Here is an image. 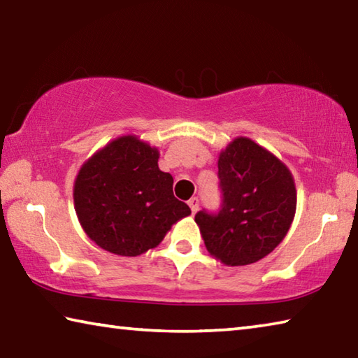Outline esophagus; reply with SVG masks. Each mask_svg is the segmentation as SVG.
I'll return each mask as SVG.
<instances>
[{"label": "esophagus", "mask_w": 358, "mask_h": 358, "mask_svg": "<svg viewBox=\"0 0 358 358\" xmlns=\"http://www.w3.org/2000/svg\"><path fill=\"white\" fill-rule=\"evenodd\" d=\"M187 205H189L192 214H196V213H197V210H199V206H200V201H199V199H197V197H192V199L187 200Z\"/></svg>", "instance_id": "obj_1"}]
</instances>
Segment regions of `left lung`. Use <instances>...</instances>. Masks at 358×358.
Listing matches in <instances>:
<instances>
[{
  "label": "left lung",
  "mask_w": 358,
  "mask_h": 358,
  "mask_svg": "<svg viewBox=\"0 0 358 358\" xmlns=\"http://www.w3.org/2000/svg\"><path fill=\"white\" fill-rule=\"evenodd\" d=\"M222 205L199 211L196 222L208 252L229 266H244L283 241L296 214L294 178L283 162L249 138H236L217 161Z\"/></svg>",
  "instance_id": "obj_1"
}]
</instances>
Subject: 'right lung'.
<instances>
[{"label": "right lung", "instance_id": "1", "mask_svg": "<svg viewBox=\"0 0 358 358\" xmlns=\"http://www.w3.org/2000/svg\"><path fill=\"white\" fill-rule=\"evenodd\" d=\"M159 152L136 136L109 142L84 162L73 186L75 211L86 235L120 257L157 247L191 214L173 196V178L159 171Z\"/></svg>", "mask_w": 358, "mask_h": 358}]
</instances>
